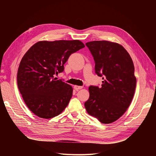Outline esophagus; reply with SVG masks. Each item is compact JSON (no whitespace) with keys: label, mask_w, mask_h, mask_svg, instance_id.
I'll return each mask as SVG.
<instances>
[{"label":"esophagus","mask_w":156,"mask_h":156,"mask_svg":"<svg viewBox=\"0 0 156 156\" xmlns=\"http://www.w3.org/2000/svg\"><path fill=\"white\" fill-rule=\"evenodd\" d=\"M74 88H75L76 90H80L81 88H83V87L81 86H78V85H75L74 86Z\"/></svg>","instance_id":"obj_1"}]
</instances>
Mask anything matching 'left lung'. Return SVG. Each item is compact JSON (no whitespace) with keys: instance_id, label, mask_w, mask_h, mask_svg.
Instances as JSON below:
<instances>
[{"instance_id":"1","label":"left lung","mask_w":156,"mask_h":156,"mask_svg":"<svg viewBox=\"0 0 156 156\" xmlns=\"http://www.w3.org/2000/svg\"><path fill=\"white\" fill-rule=\"evenodd\" d=\"M95 61V73L102 76L101 87L90 86L87 112L104 124L118 119L129 106L136 79L133 61L126 49L109 41L86 43Z\"/></svg>"}]
</instances>
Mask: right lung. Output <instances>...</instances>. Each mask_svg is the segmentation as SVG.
<instances>
[{
  "label": "right lung",
  "mask_w": 156,
  "mask_h": 156,
  "mask_svg": "<svg viewBox=\"0 0 156 156\" xmlns=\"http://www.w3.org/2000/svg\"><path fill=\"white\" fill-rule=\"evenodd\" d=\"M85 47L78 40L40 41L20 62L17 82L23 99L36 116L50 119L67 107L73 95L71 85L57 80L70 55Z\"/></svg>",
  "instance_id": "add662e5"
}]
</instances>
